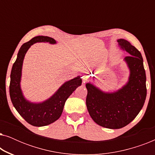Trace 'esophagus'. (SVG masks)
Instances as JSON below:
<instances>
[{"instance_id": "obj_1", "label": "esophagus", "mask_w": 155, "mask_h": 155, "mask_svg": "<svg viewBox=\"0 0 155 155\" xmlns=\"http://www.w3.org/2000/svg\"><path fill=\"white\" fill-rule=\"evenodd\" d=\"M88 78L87 77L86 75H82V82H85L87 80Z\"/></svg>"}]
</instances>
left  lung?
<instances>
[{
	"mask_svg": "<svg viewBox=\"0 0 155 155\" xmlns=\"http://www.w3.org/2000/svg\"><path fill=\"white\" fill-rule=\"evenodd\" d=\"M118 46L129 56L124 58L130 71L128 81L114 92H105L93 84H86V105L97 124L110 129H119L130 124L143 108L147 96L146 75L140 52L124 39Z\"/></svg>",
	"mask_w": 155,
	"mask_h": 155,
	"instance_id": "1",
	"label": "left lung"
}]
</instances>
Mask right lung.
<instances>
[{
    "label": "right lung",
    "mask_w": 155,
    "mask_h": 155,
    "mask_svg": "<svg viewBox=\"0 0 155 155\" xmlns=\"http://www.w3.org/2000/svg\"><path fill=\"white\" fill-rule=\"evenodd\" d=\"M37 42L56 44V40L51 37L37 36L21 46L10 74V96L17 111L28 124L41 127L52 124L60 118L65 101L76 88L81 85L82 79L80 76H78L65 82L50 98L43 102L34 103L25 99L20 87L23 61L30 46Z\"/></svg>",
    "instance_id": "right-lung-1"
}]
</instances>
